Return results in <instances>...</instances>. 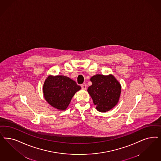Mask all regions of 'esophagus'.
I'll return each mask as SVG.
<instances>
[{
	"label": "esophagus",
	"instance_id": "34e87169",
	"mask_svg": "<svg viewBox=\"0 0 161 161\" xmlns=\"http://www.w3.org/2000/svg\"><path fill=\"white\" fill-rule=\"evenodd\" d=\"M86 88H87V86H86V84H82L81 85V89H83V90H85L86 89Z\"/></svg>",
	"mask_w": 161,
	"mask_h": 161
}]
</instances>
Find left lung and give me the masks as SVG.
Returning a JSON list of instances; mask_svg holds the SVG:
<instances>
[{
	"instance_id": "obj_1",
	"label": "left lung",
	"mask_w": 161,
	"mask_h": 161,
	"mask_svg": "<svg viewBox=\"0 0 161 161\" xmlns=\"http://www.w3.org/2000/svg\"><path fill=\"white\" fill-rule=\"evenodd\" d=\"M90 81L92 84L87 92L97 111L106 112L117 105L121 93V86L113 75L96 74L91 77Z\"/></svg>"
}]
</instances>
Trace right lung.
Here are the masks:
<instances>
[{
    "label": "right lung",
    "mask_w": 161,
    "mask_h": 161,
    "mask_svg": "<svg viewBox=\"0 0 161 161\" xmlns=\"http://www.w3.org/2000/svg\"><path fill=\"white\" fill-rule=\"evenodd\" d=\"M81 89L76 82L64 75H49L44 81L43 92L44 99L59 111L66 110L72 97Z\"/></svg>",
    "instance_id": "add662e5"
}]
</instances>
